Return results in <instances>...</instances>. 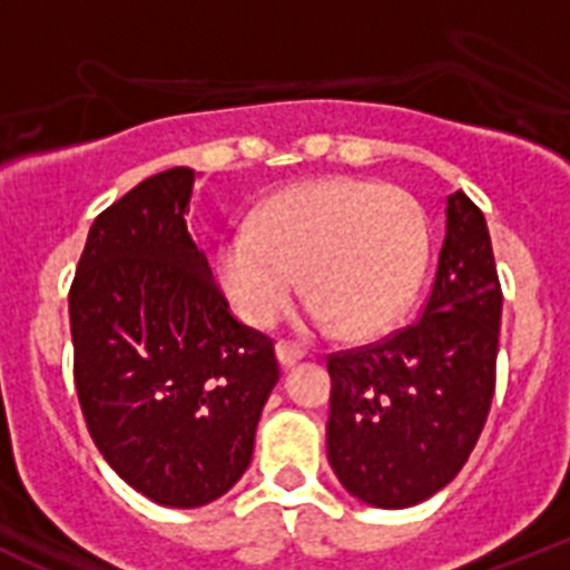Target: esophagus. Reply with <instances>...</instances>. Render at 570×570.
Listing matches in <instances>:
<instances>
[{"label": "esophagus", "mask_w": 570, "mask_h": 570, "mask_svg": "<svg viewBox=\"0 0 570 570\" xmlns=\"http://www.w3.org/2000/svg\"><path fill=\"white\" fill-rule=\"evenodd\" d=\"M302 356H305L302 347L291 345V342H276V360H279L282 367H294Z\"/></svg>", "instance_id": "obj_1"}]
</instances>
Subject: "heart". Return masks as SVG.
I'll return each instance as SVG.
<instances>
[{"label":"heart","instance_id":"b5f03b06","mask_svg":"<svg viewBox=\"0 0 570 570\" xmlns=\"http://www.w3.org/2000/svg\"><path fill=\"white\" fill-rule=\"evenodd\" d=\"M425 259V210L407 190L374 179H322L279 190L254 225L230 230L216 250V276L256 328L288 308L299 282L311 325L360 336L407 308Z\"/></svg>","mask_w":570,"mask_h":570}]
</instances>
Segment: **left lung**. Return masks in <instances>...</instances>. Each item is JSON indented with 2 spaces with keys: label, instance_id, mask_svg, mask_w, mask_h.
<instances>
[{
  "label": "left lung",
  "instance_id": "1",
  "mask_svg": "<svg viewBox=\"0 0 570 570\" xmlns=\"http://www.w3.org/2000/svg\"><path fill=\"white\" fill-rule=\"evenodd\" d=\"M445 242L420 320L328 356V462L356 500L411 508L454 480L497 385L502 288L485 216L448 196Z\"/></svg>",
  "mask_w": 570,
  "mask_h": 570
}]
</instances>
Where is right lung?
<instances>
[{
  "instance_id": "add662e5",
  "label": "right lung",
  "mask_w": 570,
  "mask_h": 570,
  "mask_svg": "<svg viewBox=\"0 0 570 570\" xmlns=\"http://www.w3.org/2000/svg\"><path fill=\"white\" fill-rule=\"evenodd\" d=\"M194 183L190 168L163 170L105 208L68 296L90 436L168 508L208 505L239 482L279 382L274 342L234 320L188 234Z\"/></svg>"
}]
</instances>
